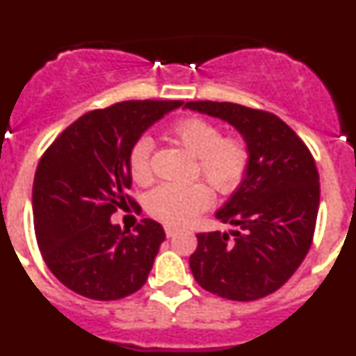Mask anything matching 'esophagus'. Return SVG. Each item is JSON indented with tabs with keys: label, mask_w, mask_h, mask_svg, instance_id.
I'll list each match as a JSON object with an SVG mask.
<instances>
[{
	"label": "esophagus",
	"mask_w": 356,
	"mask_h": 356,
	"mask_svg": "<svg viewBox=\"0 0 356 356\" xmlns=\"http://www.w3.org/2000/svg\"><path fill=\"white\" fill-rule=\"evenodd\" d=\"M163 229H165V235H168V237H172V235H175L176 232H178V229L172 228V226H165V228H163Z\"/></svg>",
	"instance_id": "esophagus-1"
}]
</instances>
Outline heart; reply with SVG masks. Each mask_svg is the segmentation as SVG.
<instances>
[{"mask_svg": "<svg viewBox=\"0 0 356 356\" xmlns=\"http://www.w3.org/2000/svg\"><path fill=\"white\" fill-rule=\"evenodd\" d=\"M188 155L196 159L200 175L219 194L234 193L241 185L248 169V147L238 139H221V130L200 118H187L176 122L169 131ZM151 140L139 139L130 153V175L135 184L151 181ZM212 203V193L205 184L188 185L165 184L151 191L146 200V210L159 221L171 226H184Z\"/></svg>", "mask_w": 356, "mask_h": 356, "instance_id": "b5f03b06", "label": "heart"}]
</instances>
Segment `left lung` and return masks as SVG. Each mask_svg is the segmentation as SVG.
Masks as SVG:
<instances>
[{"label": "left lung", "mask_w": 356, "mask_h": 356, "mask_svg": "<svg viewBox=\"0 0 356 356\" xmlns=\"http://www.w3.org/2000/svg\"><path fill=\"white\" fill-rule=\"evenodd\" d=\"M185 108L228 122L250 155L241 185L216 212L238 229L197 234L191 271L212 294L259 300L282 287L310 250L319 210L316 162L278 115L237 103L188 102Z\"/></svg>", "instance_id": "8db88e82"}]
</instances>
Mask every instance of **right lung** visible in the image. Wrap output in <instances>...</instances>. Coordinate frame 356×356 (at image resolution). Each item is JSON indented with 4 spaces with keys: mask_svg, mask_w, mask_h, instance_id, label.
Here are the masks:
<instances>
[{
    "mask_svg": "<svg viewBox=\"0 0 356 356\" xmlns=\"http://www.w3.org/2000/svg\"><path fill=\"white\" fill-rule=\"evenodd\" d=\"M184 102H122L81 115L39 162L33 180V225L49 271L90 300L112 301L146 284L162 225L143 219L135 232L110 221L134 205L131 147L144 131Z\"/></svg>",
    "mask_w": 356,
    "mask_h": 356,
    "instance_id": "1",
    "label": "right lung"
}]
</instances>
